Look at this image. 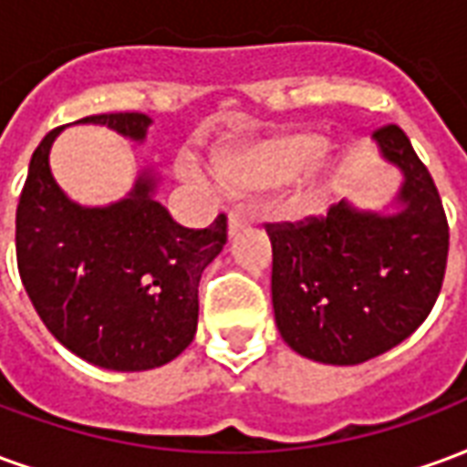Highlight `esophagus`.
Wrapping results in <instances>:
<instances>
[{
	"mask_svg": "<svg viewBox=\"0 0 467 467\" xmlns=\"http://www.w3.org/2000/svg\"><path fill=\"white\" fill-rule=\"evenodd\" d=\"M250 220H253V217L244 213V210H233V213H230V220H227L230 234H234V233H237V230H243V227H247V224H250Z\"/></svg>",
	"mask_w": 467,
	"mask_h": 467,
	"instance_id": "1",
	"label": "esophagus"
}]
</instances>
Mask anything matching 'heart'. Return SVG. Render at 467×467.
Listing matches in <instances>:
<instances>
[{"label":"heart","mask_w":467,"mask_h":467,"mask_svg":"<svg viewBox=\"0 0 467 467\" xmlns=\"http://www.w3.org/2000/svg\"><path fill=\"white\" fill-rule=\"evenodd\" d=\"M333 167V147L315 142L310 134L287 132L250 144H230L214 157V174L234 187H273L295 182L313 187ZM184 172L197 174L192 162H184Z\"/></svg>","instance_id":"heart-1"}]
</instances>
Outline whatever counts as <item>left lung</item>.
Returning a JSON list of instances; mask_svg holds the SVG:
<instances>
[{
	"label": "left lung",
	"mask_w": 467,
	"mask_h": 467,
	"mask_svg": "<svg viewBox=\"0 0 467 467\" xmlns=\"http://www.w3.org/2000/svg\"><path fill=\"white\" fill-rule=\"evenodd\" d=\"M405 174L398 214L348 202L300 223H267L273 307L283 340L325 365H358L410 337L431 315L448 265V217L428 167L398 124L372 132Z\"/></svg>",
	"instance_id": "1"
}]
</instances>
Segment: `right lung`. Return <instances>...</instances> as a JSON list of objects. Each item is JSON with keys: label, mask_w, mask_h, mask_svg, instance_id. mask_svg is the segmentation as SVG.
<instances>
[{"label": "right lung", "mask_w": 467, "mask_h": 467, "mask_svg": "<svg viewBox=\"0 0 467 467\" xmlns=\"http://www.w3.org/2000/svg\"><path fill=\"white\" fill-rule=\"evenodd\" d=\"M77 122L144 140L152 119L112 112ZM59 130L32 154L16 204L22 285L47 330L82 360L119 372L160 368L197 333V285L227 243V217L204 230L177 224L152 197L147 172L122 202L79 207L49 172Z\"/></svg>", "instance_id": "right-lung-1"}]
</instances>
